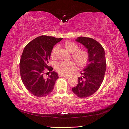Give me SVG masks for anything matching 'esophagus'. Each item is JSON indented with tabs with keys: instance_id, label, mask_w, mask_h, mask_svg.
Returning <instances> with one entry per match:
<instances>
[{
	"instance_id": "obj_1",
	"label": "esophagus",
	"mask_w": 129,
	"mask_h": 129,
	"mask_svg": "<svg viewBox=\"0 0 129 129\" xmlns=\"http://www.w3.org/2000/svg\"><path fill=\"white\" fill-rule=\"evenodd\" d=\"M58 76H59V77H65V78H66V79H68V78H69V77H68V76H64V75H61V74H59V75H58Z\"/></svg>"
}]
</instances>
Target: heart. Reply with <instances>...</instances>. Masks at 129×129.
Wrapping results in <instances>:
<instances>
[{
    "instance_id": "1",
    "label": "heart",
    "mask_w": 129,
    "mask_h": 129,
    "mask_svg": "<svg viewBox=\"0 0 129 129\" xmlns=\"http://www.w3.org/2000/svg\"><path fill=\"white\" fill-rule=\"evenodd\" d=\"M64 46L68 52L72 53V57L78 67L83 68L87 64L89 56L86 50L78 49L79 46L72 41L66 42ZM58 48V46H55L53 48L51 52L52 58L56 56ZM55 68L61 75L67 76L71 75L74 72L76 68V65L73 61H61L56 63Z\"/></svg>"
}]
</instances>
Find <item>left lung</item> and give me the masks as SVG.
Returning <instances> with one entry per match:
<instances>
[{
	"label": "left lung",
	"instance_id": "1",
	"mask_svg": "<svg viewBox=\"0 0 129 129\" xmlns=\"http://www.w3.org/2000/svg\"><path fill=\"white\" fill-rule=\"evenodd\" d=\"M76 41L81 43L88 49V63L81 72L79 82L72 88L73 92L80 98H85L93 94L99 89L104 79L107 63L104 48L93 39L80 37Z\"/></svg>",
	"mask_w": 129,
	"mask_h": 129
}]
</instances>
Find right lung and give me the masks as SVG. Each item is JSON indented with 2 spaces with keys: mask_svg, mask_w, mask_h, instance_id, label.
I'll return each instance as SVG.
<instances>
[{
  "mask_svg": "<svg viewBox=\"0 0 129 129\" xmlns=\"http://www.w3.org/2000/svg\"><path fill=\"white\" fill-rule=\"evenodd\" d=\"M62 39L41 36L24 48L19 64L20 76L25 87L33 95L45 97L53 90L58 74L53 72L47 78L44 75L45 70L52 71V67L48 66V60L54 46Z\"/></svg>",
  "mask_w": 129,
  "mask_h": 129,
  "instance_id": "add662e5",
  "label": "right lung"
}]
</instances>
